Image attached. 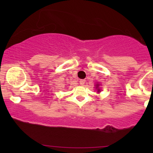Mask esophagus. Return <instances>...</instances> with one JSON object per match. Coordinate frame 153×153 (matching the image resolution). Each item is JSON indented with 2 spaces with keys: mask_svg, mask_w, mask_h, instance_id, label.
<instances>
[{
  "mask_svg": "<svg viewBox=\"0 0 153 153\" xmlns=\"http://www.w3.org/2000/svg\"><path fill=\"white\" fill-rule=\"evenodd\" d=\"M85 80H84V79H82V80H80V84L81 85H83L84 84H85Z\"/></svg>",
  "mask_w": 153,
  "mask_h": 153,
  "instance_id": "obj_1",
  "label": "esophagus"
}]
</instances>
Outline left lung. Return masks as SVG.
Wrapping results in <instances>:
<instances>
[{
	"label": "left lung",
	"mask_w": 153,
	"mask_h": 153,
	"mask_svg": "<svg viewBox=\"0 0 153 153\" xmlns=\"http://www.w3.org/2000/svg\"><path fill=\"white\" fill-rule=\"evenodd\" d=\"M98 87H99V86H96V88H98ZM99 91H100V90H99V89H98V92L99 93Z\"/></svg>",
	"instance_id": "obj_1"
}]
</instances>
